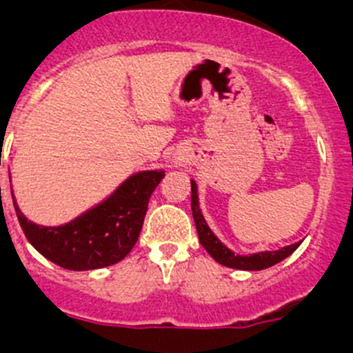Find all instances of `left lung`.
<instances>
[{
    "instance_id": "8db88e82",
    "label": "left lung",
    "mask_w": 353,
    "mask_h": 353,
    "mask_svg": "<svg viewBox=\"0 0 353 353\" xmlns=\"http://www.w3.org/2000/svg\"><path fill=\"white\" fill-rule=\"evenodd\" d=\"M191 210H193V219L196 223L199 243L206 249L210 256L215 259L216 263L229 268L244 270V272H259V270L270 268V266L276 265V263L283 261L288 258L295 249L301 245V243H295L285 248L279 249V251H261L254 252V254H236L230 251L225 244L220 243L219 237L212 232V229L206 223L205 216H203L201 208H199V198H198V186L193 179H191Z\"/></svg>"
}]
</instances>
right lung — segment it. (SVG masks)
Instances as JSON below:
<instances>
[{"instance_id": "1", "label": "right lung", "mask_w": 353, "mask_h": 353, "mask_svg": "<svg viewBox=\"0 0 353 353\" xmlns=\"http://www.w3.org/2000/svg\"><path fill=\"white\" fill-rule=\"evenodd\" d=\"M165 170L131 174L108 198L63 225H39L23 215L13 196L17 216L28 243L54 265L87 272L116 265L126 258L143 227L148 199ZM12 183V176H10Z\"/></svg>"}]
</instances>
